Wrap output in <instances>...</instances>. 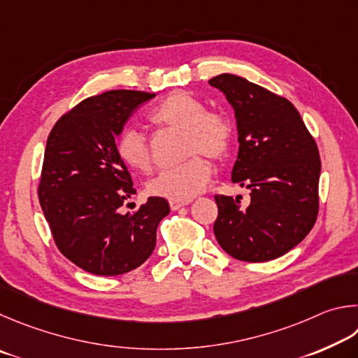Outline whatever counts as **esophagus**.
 Returning a JSON list of instances; mask_svg holds the SVG:
<instances>
[{
	"instance_id": "esophagus-1",
	"label": "esophagus",
	"mask_w": 358,
	"mask_h": 358,
	"mask_svg": "<svg viewBox=\"0 0 358 358\" xmlns=\"http://www.w3.org/2000/svg\"><path fill=\"white\" fill-rule=\"evenodd\" d=\"M187 204H190V201H169V208H171V210H178Z\"/></svg>"
}]
</instances>
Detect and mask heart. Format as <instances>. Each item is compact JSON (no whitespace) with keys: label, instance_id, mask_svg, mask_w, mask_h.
<instances>
[{"label":"heart","instance_id":"b5f03b06","mask_svg":"<svg viewBox=\"0 0 358 358\" xmlns=\"http://www.w3.org/2000/svg\"><path fill=\"white\" fill-rule=\"evenodd\" d=\"M149 122L160 130L182 134V152L190 159L150 179L148 193L169 201H189L210 179L209 163L201 155L214 162L224 159L233 143V124L222 111L206 110L201 100L182 91L163 99L149 115ZM116 150L119 159L135 171L148 173L152 168V150L140 130L124 129Z\"/></svg>","mask_w":358,"mask_h":358}]
</instances>
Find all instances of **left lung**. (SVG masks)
<instances>
[{"label": "left lung", "instance_id": "left-lung-1", "mask_svg": "<svg viewBox=\"0 0 358 358\" xmlns=\"http://www.w3.org/2000/svg\"><path fill=\"white\" fill-rule=\"evenodd\" d=\"M234 108L239 154L233 182L242 196L215 195L217 242L229 256L247 262L280 258L302 242L319 210L321 159L315 138L289 100L242 77L222 73L209 80Z\"/></svg>", "mask_w": 358, "mask_h": 358}]
</instances>
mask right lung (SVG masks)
Returning <instances> with one entry per match:
<instances>
[{"instance_id":"1","label":"right lung","mask_w":358,"mask_h":358,"mask_svg":"<svg viewBox=\"0 0 358 358\" xmlns=\"http://www.w3.org/2000/svg\"><path fill=\"white\" fill-rule=\"evenodd\" d=\"M154 96L116 90L87 97L48 135L37 190L41 208L59 252L90 273L115 277L140 267L169 214L160 196L148 198L134 214L121 212L136 190L115 138L134 110Z\"/></svg>"}]
</instances>
